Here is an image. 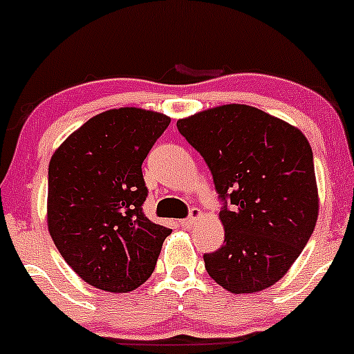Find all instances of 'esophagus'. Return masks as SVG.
I'll list each match as a JSON object with an SVG mask.
<instances>
[{
  "instance_id": "1",
  "label": "esophagus",
  "mask_w": 354,
  "mask_h": 354,
  "mask_svg": "<svg viewBox=\"0 0 354 354\" xmlns=\"http://www.w3.org/2000/svg\"><path fill=\"white\" fill-rule=\"evenodd\" d=\"M203 217V212L200 209H192V214H190V217H187V219H183L181 221V226L183 227H192L194 226V224H197L200 219H202Z\"/></svg>"
}]
</instances>
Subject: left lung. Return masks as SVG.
<instances>
[{
    "label": "left lung",
    "mask_w": 354,
    "mask_h": 354,
    "mask_svg": "<svg viewBox=\"0 0 354 354\" xmlns=\"http://www.w3.org/2000/svg\"><path fill=\"white\" fill-rule=\"evenodd\" d=\"M176 127L233 205L219 212L224 245L203 255L207 272L234 295L270 288L291 269L319 217L308 140L299 128L246 104L200 111Z\"/></svg>",
    "instance_id": "8db88e82"
}]
</instances>
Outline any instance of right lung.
Listing matches in <instances>:
<instances>
[{"label":"right lung","instance_id":"obj_1","mask_svg":"<svg viewBox=\"0 0 354 354\" xmlns=\"http://www.w3.org/2000/svg\"><path fill=\"white\" fill-rule=\"evenodd\" d=\"M171 118L142 108L95 114L49 160L48 230L80 279L130 292L154 272L171 230L142 212V162Z\"/></svg>","mask_w":354,"mask_h":354}]
</instances>
